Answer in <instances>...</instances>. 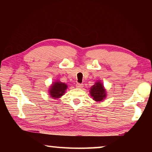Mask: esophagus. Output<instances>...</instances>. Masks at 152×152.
Masks as SVG:
<instances>
[{"label": "esophagus", "mask_w": 152, "mask_h": 152, "mask_svg": "<svg viewBox=\"0 0 152 152\" xmlns=\"http://www.w3.org/2000/svg\"><path fill=\"white\" fill-rule=\"evenodd\" d=\"M84 84H80V83H77L76 84V87H77V88H82V87H83L84 86Z\"/></svg>", "instance_id": "obj_1"}]
</instances>
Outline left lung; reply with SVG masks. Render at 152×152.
<instances>
[{
	"instance_id": "1",
	"label": "left lung",
	"mask_w": 152,
	"mask_h": 152,
	"mask_svg": "<svg viewBox=\"0 0 152 152\" xmlns=\"http://www.w3.org/2000/svg\"><path fill=\"white\" fill-rule=\"evenodd\" d=\"M90 94L94 101L96 102H101L107 96L106 90L104 89L102 83L99 81L95 83L91 88Z\"/></svg>"
}]
</instances>
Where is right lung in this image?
Listing matches in <instances>:
<instances>
[{"instance_id":"add662e5","label":"right lung","mask_w":152,"mask_h":152,"mask_svg":"<svg viewBox=\"0 0 152 152\" xmlns=\"http://www.w3.org/2000/svg\"><path fill=\"white\" fill-rule=\"evenodd\" d=\"M67 88H68V86L66 84L61 82L60 81H56L50 86L49 93L50 96L53 99H58L65 93Z\"/></svg>"}]
</instances>
